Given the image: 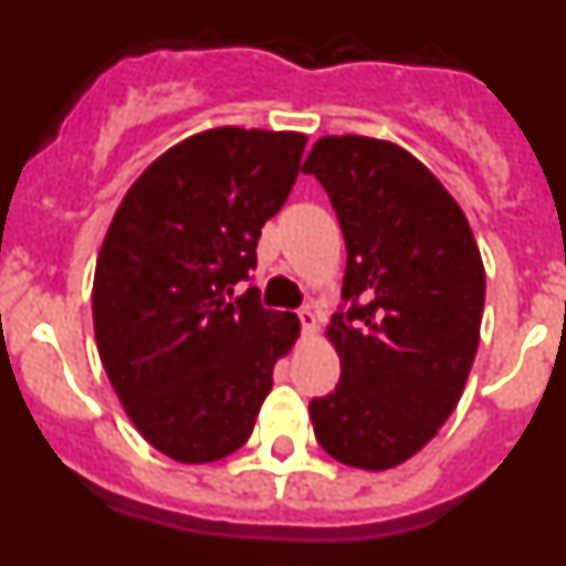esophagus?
Masks as SVG:
<instances>
[{
    "mask_svg": "<svg viewBox=\"0 0 566 566\" xmlns=\"http://www.w3.org/2000/svg\"><path fill=\"white\" fill-rule=\"evenodd\" d=\"M297 317H300V323H303V332H306V334H314V332H317V323H319V317H317V312H314L312 306L300 308V312H297Z\"/></svg>",
    "mask_w": 566,
    "mask_h": 566,
    "instance_id": "obj_1",
    "label": "esophagus"
}]
</instances>
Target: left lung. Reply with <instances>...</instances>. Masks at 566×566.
<instances>
[{"mask_svg": "<svg viewBox=\"0 0 566 566\" xmlns=\"http://www.w3.org/2000/svg\"><path fill=\"white\" fill-rule=\"evenodd\" d=\"M303 172L337 209L352 303L326 328L339 382L308 402L314 437L348 468H397L462 399L482 328V254L453 195L399 144L323 135Z\"/></svg>", "mask_w": 566, "mask_h": 566, "instance_id": "8db88e82", "label": "left lung"}]
</instances>
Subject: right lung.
Returning a JSON list of instances; mask_svg holds the SVG:
<instances>
[{"label": "right lung", "instance_id": "1", "mask_svg": "<svg viewBox=\"0 0 566 566\" xmlns=\"http://www.w3.org/2000/svg\"><path fill=\"white\" fill-rule=\"evenodd\" d=\"M303 133L212 127L158 155L127 189L93 277V332L124 413L155 451L218 462L252 437L300 319L229 303L300 172Z\"/></svg>", "mask_w": 566, "mask_h": 566}]
</instances>
